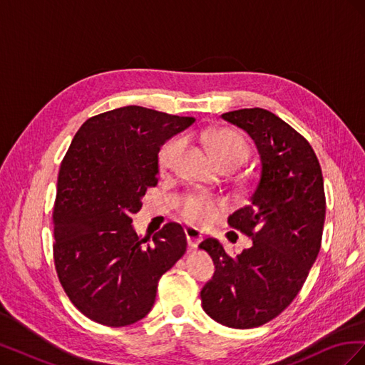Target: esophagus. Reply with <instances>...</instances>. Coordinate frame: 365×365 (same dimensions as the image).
Returning a JSON list of instances; mask_svg holds the SVG:
<instances>
[{"mask_svg": "<svg viewBox=\"0 0 365 365\" xmlns=\"http://www.w3.org/2000/svg\"><path fill=\"white\" fill-rule=\"evenodd\" d=\"M185 237H187V244H189V247L192 250L197 248V245H200V242L202 240V235L196 228H193V227H187L185 228Z\"/></svg>", "mask_w": 365, "mask_h": 365, "instance_id": "obj_1", "label": "esophagus"}]
</instances>
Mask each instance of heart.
<instances>
[{
	"label": "heart",
	"instance_id": "b5f03b06",
	"mask_svg": "<svg viewBox=\"0 0 365 365\" xmlns=\"http://www.w3.org/2000/svg\"><path fill=\"white\" fill-rule=\"evenodd\" d=\"M185 141L182 138H173L165 143L158 153V168L161 172H170L175 169L176 163L184 150ZM207 145L212 150L215 158L224 168L227 164L239 165L245 161L248 149L245 141L233 130L217 129L207 135ZM222 204L216 197L210 195H193L187 200L181 208V216L192 225H207L219 216Z\"/></svg>",
	"mask_w": 365,
	"mask_h": 365
}]
</instances>
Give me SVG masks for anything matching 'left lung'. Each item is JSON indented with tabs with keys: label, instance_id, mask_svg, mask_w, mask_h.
I'll return each instance as SVG.
<instances>
[{
	"label": "left lung",
	"instance_id": "1",
	"mask_svg": "<svg viewBox=\"0 0 365 365\" xmlns=\"http://www.w3.org/2000/svg\"><path fill=\"white\" fill-rule=\"evenodd\" d=\"M220 117L252 138L260 176L251 204L228 217L230 227L250 236L252 245L231 257L216 239L200 244L216 268L201 300L215 322L251 329L291 304L318 256L326 216L323 173L307 140L267 109Z\"/></svg>",
	"mask_w": 365,
	"mask_h": 365
}]
</instances>
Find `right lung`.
<instances>
[{
    "label": "right lung",
    "instance_id": "add662e5",
    "mask_svg": "<svg viewBox=\"0 0 365 365\" xmlns=\"http://www.w3.org/2000/svg\"><path fill=\"white\" fill-rule=\"evenodd\" d=\"M193 117L123 106L88 118L58 176L54 267L71 303L93 322L123 327L145 318L161 275L185 252L180 224L140 237L132 215L158 184V152Z\"/></svg>",
    "mask_w": 365,
    "mask_h": 365
}]
</instances>
